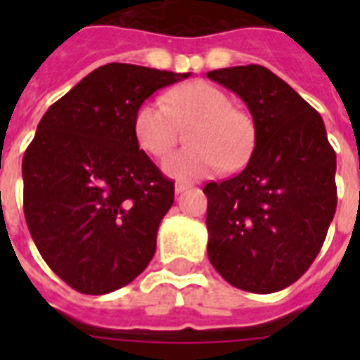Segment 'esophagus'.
Returning a JSON list of instances; mask_svg holds the SVG:
<instances>
[{
	"label": "esophagus",
	"mask_w": 360,
	"mask_h": 360,
	"mask_svg": "<svg viewBox=\"0 0 360 360\" xmlns=\"http://www.w3.org/2000/svg\"><path fill=\"white\" fill-rule=\"evenodd\" d=\"M186 188H188V183H183V181H177V183H175V192H177V194L185 192Z\"/></svg>",
	"instance_id": "esophagus-1"
}]
</instances>
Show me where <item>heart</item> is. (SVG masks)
<instances>
[{
    "label": "heart",
    "instance_id": "b5f03b06",
    "mask_svg": "<svg viewBox=\"0 0 360 360\" xmlns=\"http://www.w3.org/2000/svg\"><path fill=\"white\" fill-rule=\"evenodd\" d=\"M140 104L134 114V136L143 151L157 158L168 157L177 146L181 124L194 123L192 146L168 158L166 169L177 177H203L224 168H239L254 149L256 130L250 115L233 108L228 93L194 82L175 87L164 97Z\"/></svg>",
    "mask_w": 360,
    "mask_h": 360
}]
</instances>
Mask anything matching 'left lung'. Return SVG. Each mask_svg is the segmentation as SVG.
Listing matches in <instances>:
<instances>
[{
    "mask_svg": "<svg viewBox=\"0 0 360 360\" xmlns=\"http://www.w3.org/2000/svg\"><path fill=\"white\" fill-rule=\"evenodd\" d=\"M207 78L237 93L254 120L246 168L207 183V256L239 290L274 293L307 273L336 211V153L321 115L262 65Z\"/></svg>",
    "mask_w": 360,
    "mask_h": 360,
    "instance_id": "obj_1",
    "label": "left lung"
}]
</instances>
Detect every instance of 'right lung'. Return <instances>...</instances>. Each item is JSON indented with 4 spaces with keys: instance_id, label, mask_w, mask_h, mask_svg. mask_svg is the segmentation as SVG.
<instances>
[{
    "instance_id": "1",
    "label": "right lung",
    "mask_w": 360,
    "mask_h": 360,
    "mask_svg": "<svg viewBox=\"0 0 360 360\" xmlns=\"http://www.w3.org/2000/svg\"><path fill=\"white\" fill-rule=\"evenodd\" d=\"M186 76L103 65L42 115L22 160L24 214L42 259L72 290H120L155 256L174 181L138 146L134 114Z\"/></svg>"
}]
</instances>
